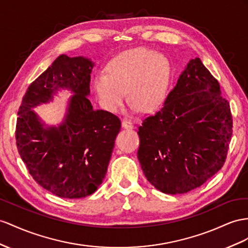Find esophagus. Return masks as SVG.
I'll return each mask as SVG.
<instances>
[{"mask_svg":"<svg viewBox=\"0 0 248 248\" xmlns=\"http://www.w3.org/2000/svg\"><path fill=\"white\" fill-rule=\"evenodd\" d=\"M122 126L124 129H126V130H131L134 128V124H132V122H130V120H123L122 122Z\"/></svg>","mask_w":248,"mask_h":248,"instance_id":"obj_1","label":"esophagus"}]
</instances>
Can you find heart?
<instances>
[{
    "mask_svg": "<svg viewBox=\"0 0 248 248\" xmlns=\"http://www.w3.org/2000/svg\"><path fill=\"white\" fill-rule=\"evenodd\" d=\"M170 79V62L163 54L138 47L124 50L106 65V74L93 79L101 105L112 113L129 98L142 111L156 109L163 101Z\"/></svg>",
    "mask_w": 248,
    "mask_h": 248,
    "instance_id": "obj_1",
    "label": "heart"
}]
</instances>
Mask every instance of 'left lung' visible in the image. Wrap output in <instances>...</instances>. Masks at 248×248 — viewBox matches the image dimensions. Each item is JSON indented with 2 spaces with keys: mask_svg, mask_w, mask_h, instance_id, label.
Returning a JSON list of instances; mask_svg holds the SVG:
<instances>
[{
  "mask_svg": "<svg viewBox=\"0 0 248 248\" xmlns=\"http://www.w3.org/2000/svg\"><path fill=\"white\" fill-rule=\"evenodd\" d=\"M220 86L199 58L190 60L154 115L138 128V160L164 194L201 186L223 167L232 119Z\"/></svg>",
  "mask_w": 248,
  "mask_h": 248,
  "instance_id": "1",
  "label": "left lung"
}]
</instances>
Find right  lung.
<instances>
[{"instance_id": "obj_1", "label": "right lung", "mask_w": 248, "mask_h": 248, "mask_svg": "<svg viewBox=\"0 0 248 248\" xmlns=\"http://www.w3.org/2000/svg\"><path fill=\"white\" fill-rule=\"evenodd\" d=\"M93 67L86 56L60 55L28 87L17 112L18 154L32 178L61 198H82L98 188L122 126L117 116L94 110L88 98ZM62 90L73 94L65 116L58 126L47 125L34 109Z\"/></svg>"}]
</instances>
